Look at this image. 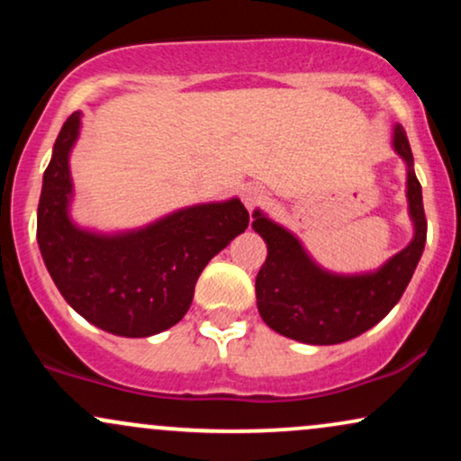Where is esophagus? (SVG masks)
<instances>
[{
	"label": "esophagus",
	"mask_w": 461,
	"mask_h": 461,
	"mask_svg": "<svg viewBox=\"0 0 461 461\" xmlns=\"http://www.w3.org/2000/svg\"><path fill=\"white\" fill-rule=\"evenodd\" d=\"M264 199H267V190H264V186H260V184H247V186L242 188V201H245L249 210L262 205Z\"/></svg>",
	"instance_id": "obj_1"
}]
</instances>
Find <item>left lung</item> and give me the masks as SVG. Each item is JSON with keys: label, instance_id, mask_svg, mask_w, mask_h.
Listing matches in <instances>:
<instances>
[{"label": "left lung", "instance_id": "obj_1", "mask_svg": "<svg viewBox=\"0 0 461 461\" xmlns=\"http://www.w3.org/2000/svg\"><path fill=\"white\" fill-rule=\"evenodd\" d=\"M394 149L407 162V199L416 234L377 273L356 277L325 273L290 231L260 212L253 214V230L268 249L256 277L258 310L271 330L305 345H338L377 325L403 297L425 249L427 219L420 182L411 168L414 158L401 125L394 128Z\"/></svg>", "mask_w": 461, "mask_h": 461}]
</instances>
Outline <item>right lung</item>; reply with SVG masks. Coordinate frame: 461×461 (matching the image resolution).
<instances>
[{"label": "right lung", "instance_id": "obj_1", "mask_svg": "<svg viewBox=\"0 0 461 461\" xmlns=\"http://www.w3.org/2000/svg\"><path fill=\"white\" fill-rule=\"evenodd\" d=\"M77 130L79 113H73L45 168L36 214L41 256L67 303L88 322L128 338L160 333L184 319L201 271L247 230L249 212L231 199L179 210L125 236L77 230L67 216L68 151Z\"/></svg>", "mask_w": 461, "mask_h": 461}]
</instances>
